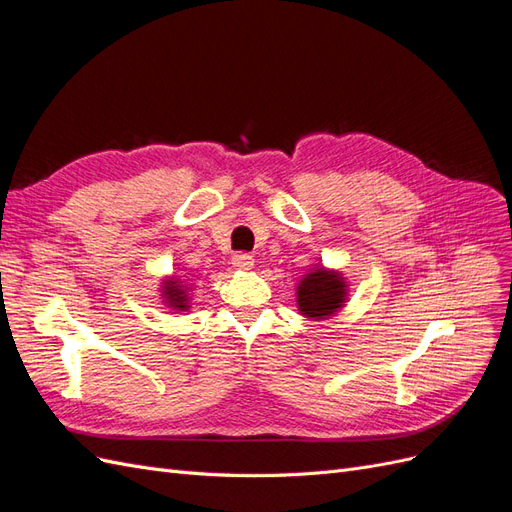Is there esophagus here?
Returning a JSON list of instances; mask_svg holds the SVG:
<instances>
[{"mask_svg": "<svg viewBox=\"0 0 512 512\" xmlns=\"http://www.w3.org/2000/svg\"><path fill=\"white\" fill-rule=\"evenodd\" d=\"M232 265H235L241 271L252 269L254 267V256L252 254H245V252H239V254L232 256Z\"/></svg>", "mask_w": 512, "mask_h": 512, "instance_id": "1", "label": "esophagus"}]
</instances>
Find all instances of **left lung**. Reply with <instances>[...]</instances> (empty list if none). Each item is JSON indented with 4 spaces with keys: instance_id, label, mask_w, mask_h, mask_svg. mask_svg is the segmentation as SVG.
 <instances>
[{
    "instance_id": "left-lung-1",
    "label": "left lung",
    "mask_w": 512,
    "mask_h": 512,
    "mask_svg": "<svg viewBox=\"0 0 512 512\" xmlns=\"http://www.w3.org/2000/svg\"><path fill=\"white\" fill-rule=\"evenodd\" d=\"M299 312L307 318L322 320L333 316L346 303V282L342 273L316 269L307 273L297 288Z\"/></svg>"
}]
</instances>
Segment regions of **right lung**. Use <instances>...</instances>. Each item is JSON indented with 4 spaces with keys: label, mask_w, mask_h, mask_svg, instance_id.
Masks as SVG:
<instances>
[{
    "label": "right lung",
    "mask_w": 512,
    "mask_h": 512,
    "mask_svg": "<svg viewBox=\"0 0 512 512\" xmlns=\"http://www.w3.org/2000/svg\"><path fill=\"white\" fill-rule=\"evenodd\" d=\"M164 294L162 297L166 299L168 307L173 309H188V286H183L179 280H166L164 282Z\"/></svg>",
    "instance_id": "obj_1"
}]
</instances>
